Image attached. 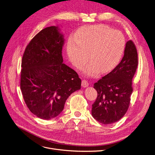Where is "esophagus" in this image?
<instances>
[{"label":"esophagus","instance_id":"34e87169","mask_svg":"<svg viewBox=\"0 0 155 155\" xmlns=\"http://www.w3.org/2000/svg\"><path fill=\"white\" fill-rule=\"evenodd\" d=\"M81 85H82V86L83 87H87L89 86V82L86 80H82Z\"/></svg>","mask_w":155,"mask_h":155}]
</instances>
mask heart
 I'll list each match as a JSON object with an SVG mask.
<instances>
[{"mask_svg": "<svg viewBox=\"0 0 155 155\" xmlns=\"http://www.w3.org/2000/svg\"><path fill=\"white\" fill-rule=\"evenodd\" d=\"M67 44V54L71 63L80 68L86 63L87 54L91 62L84 68L90 76H97L99 71L107 73L117 65L124 53L126 40L123 34L105 25L84 26Z\"/></svg>", "mask_w": 155, "mask_h": 155, "instance_id": "1", "label": "heart"}]
</instances>
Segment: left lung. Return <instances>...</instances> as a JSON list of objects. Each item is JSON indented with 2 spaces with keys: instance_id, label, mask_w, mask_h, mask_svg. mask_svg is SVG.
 Instances as JSON below:
<instances>
[{
  "instance_id": "left-lung-1",
  "label": "left lung",
  "mask_w": 155,
  "mask_h": 155,
  "mask_svg": "<svg viewBox=\"0 0 155 155\" xmlns=\"http://www.w3.org/2000/svg\"><path fill=\"white\" fill-rule=\"evenodd\" d=\"M138 64V55L134 42L126 44L124 54L114 70L94 85L97 98L92 105V115L104 124L118 121L127 112L132 93V80Z\"/></svg>"
}]
</instances>
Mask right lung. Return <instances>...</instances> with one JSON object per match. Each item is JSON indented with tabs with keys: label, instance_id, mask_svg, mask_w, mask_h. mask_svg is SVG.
Instances as JSON below:
<instances>
[{
	"label": "right lung",
	"instance_id": "right-lung-1",
	"mask_svg": "<svg viewBox=\"0 0 155 155\" xmlns=\"http://www.w3.org/2000/svg\"><path fill=\"white\" fill-rule=\"evenodd\" d=\"M64 44L60 28L47 27L33 38L23 56L21 91L30 111L42 119L58 116L69 96L81 89L78 73L63 63Z\"/></svg>",
	"mask_w": 155,
	"mask_h": 155
}]
</instances>
